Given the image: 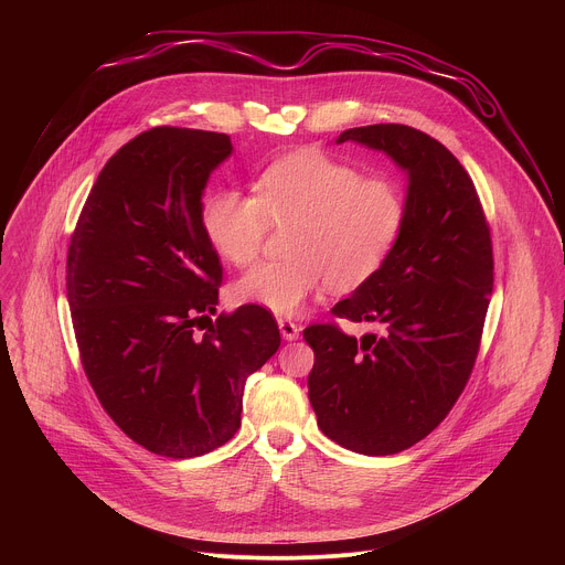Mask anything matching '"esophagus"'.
<instances>
[{
	"label": "esophagus",
	"mask_w": 565,
	"mask_h": 565,
	"mask_svg": "<svg viewBox=\"0 0 565 565\" xmlns=\"http://www.w3.org/2000/svg\"><path fill=\"white\" fill-rule=\"evenodd\" d=\"M277 324H279V331H281V338H284V340L292 342V340H297V338H299V327L295 324L292 319H288V317H279V319H277Z\"/></svg>",
	"instance_id": "34e87169"
}]
</instances>
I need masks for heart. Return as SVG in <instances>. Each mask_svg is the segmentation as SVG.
<instances>
[{"mask_svg": "<svg viewBox=\"0 0 565 565\" xmlns=\"http://www.w3.org/2000/svg\"><path fill=\"white\" fill-rule=\"evenodd\" d=\"M255 194H207L201 223L210 246L232 266L257 259L270 225H290L288 259L259 264L234 284L238 301L279 315L299 310L324 281L349 292L371 279L395 248L407 216L405 194L393 179L364 177L317 149L275 160Z\"/></svg>", "mask_w": 565, "mask_h": 565, "instance_id": "b5f03b06", "label": "heart"}]
</instances>
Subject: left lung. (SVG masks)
Wrapping results in <instances>:
<instances>
[{
	"label": "left lung",
	"mask_w": 565,
	"mask_h": 565,
	"mask_svg": "<svg viewBox=\"0 0 565 565\" xmlns=\"http://www.w3.org/2000/svg\"><path fill=\"white\" fill-rule=\"evenodd\" d=\"M347 140L407 172V216L382 268L331 310L380 333L303 331L315 351L308 397L331 440L388 456L429 436L471 375L494 286L492 238L469 174L443 142L407 125L355 127L335 142Z\"/></svg>",
	"instance_id": "8db88e82"
}]
</instances>
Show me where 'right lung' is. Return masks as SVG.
<instances>
[{
    "label": "right lung",
    "mask_w": 565,
    "mask_h": 565,
    "mask_svg": "<svg viewBox=\"0 0 565 565\" xmlns=\"http://www.w3.org/2000/svg\"><path fill=\"white\" fill-rule=\"evenodd\" d=\"M230 153L227 134L142 131L107 160L71 234L66 297L85 373L109 418L166 458L225 445L248 375L281 344L262 306L210 319L223 268L201 199Z\"/></svg>",
    "instance_id": "obj_1"
}]
</instances>
